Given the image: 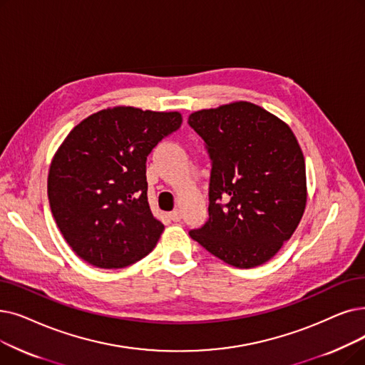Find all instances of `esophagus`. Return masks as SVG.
I'll list each match as a JSON object with an SVG mask.
<instances>
[{"mask_svg": "<svg viewBox=\"0 0 365 365\" xmlns=\"http://www.w3.org/2000/svg\"><path fill=\"white\" fill-rule=\"evenodd\" d=\"M168 216H170V219L173 220V222H179L180 219H182V213H180V210H173V212H170L168 213Z\"/></svg>", "mask_w": 365, "mask_h": 365, "instance_id": "1", "label": "esophagus"}]
</instances>
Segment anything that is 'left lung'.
Wrapping results in <instances>:
<instances>
[{"instance_id": "obj_1", "label": "left lung", "mask_w": 365, "mask_h": 365, "mask_svg": "<svg viewBox=\"0 0 365 365\" xmlns=\"http://www.w3.org/2000/svg\"><path fill=\"white\" fill-rule=\"evenodd\" d=\"M212 161L209 219L189 235L224 262L252 268L273 258L304 213L306 164L287 123L252 103L187 119Z\"/></svg>"}]
</instances>
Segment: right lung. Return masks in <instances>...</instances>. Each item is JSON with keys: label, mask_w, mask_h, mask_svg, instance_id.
<instances>
[{"label": "right lung", "mask_w": 365, "mask_h": 365, "mask_svg": "<svg viewBox=\"0 0 365 365\" xmlns=\"http://www.w3.org/2000/svg\"><path fill=\"white\" fill-rule=\"evenodd\" d=\"M180 125L178 112L115 107L74 126L51 164L47 195L77 257L123 268L153 250L164 225L148 202L146 161Z\"/></svg>", "instance_id": "obj_1"}]
</instances>
